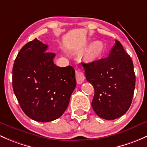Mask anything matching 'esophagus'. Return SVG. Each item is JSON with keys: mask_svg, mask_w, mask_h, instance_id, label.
Segmentation results:
<instances>
[{"mask_svg": "<svg viewBox=\"0 0 147 147\" xmlns=\"http://www.w3.org/2000/svg\"><path fill=\"white\" fill-rule=\"evenodd\" d=\"M75 77H76L77 82L78 84H82L84 80V75L80 68L75 69Z\"/></svg>", "mask_w": 147, "mask_h": 147, "instance_id": "obj_1", "label": "esophagus"}]
</instances>
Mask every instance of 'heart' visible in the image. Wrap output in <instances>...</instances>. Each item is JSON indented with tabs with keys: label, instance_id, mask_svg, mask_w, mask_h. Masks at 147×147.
Listing matches in <instances>:
<instances>
[{
	"label": "heart",
	"instance_id": "1",
	"mask_svg": "<svg viewBox=\"0 0 147 147\" xmlns=\"http://www.w3.org/2000/svg\"><path fill=\"white\" fill-rule=\"evenodd\" d=\"M103 50V45L101 41H96L89 47L87 55L91 58H94L99 55Z\"/></svg>",
	"mask_w": 147,
	"mask_h": 147
}]
</instances>
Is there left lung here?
Here are the masks:
<instances>
[{"mask_svg":"<svg viewBox=\"0 0 147 147\" xmlns=\"http://www.w3.org/2000/svg\"><path fill=\"white\" fill-rule=\"evenodd\" d=\"M82 65L86 80L94 86L92 106L96 115L109 120L124 115L132 103L135 75L132 59L122 44L115 40L107 58Z\"/></svg>","mask_w":147,"mask_h":147,"instance_id":"1","label":"left lung"}]
</instances>
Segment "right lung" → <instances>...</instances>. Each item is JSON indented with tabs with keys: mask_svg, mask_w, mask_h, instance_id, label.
Instances as JSON below:
<instances>
[{
	"mask_svg": "<svg viewBox=\"0 0 147 147\" xmlns=\"http://www.w3.org/2000/svg\"><path fill=\"white\" fill-rule=\"evenodd\" d=\"M37 38L25 44L12 68V88L21 109L38 122L56 120L65 111L76 86L72 66L58 67L55 54Z\"/></svg>",
	"mask_w": 147,
	"mask_h": 147,
	"instance_id": "right-lung-1",
	"label": "right lung"
}]
</instances>
